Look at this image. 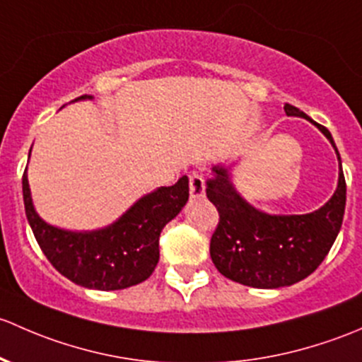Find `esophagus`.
I'll use <instances>...</instances> for the list:
<instances>
[{
    "instance_id": "obj_1",
    "label": "esophagus",
    "mask_w": 362,
    "mask_h": 362,
    "mask_svg": "<svg viewBox=\"0 0 362 362\" xmlns=\"http://www.w3.org/2000/svg\"><path fill=\"white\" fill-rule=\"evenodd\" d=\"M189 197L192 199L206 197V181L199 174H189Z\"/></svg>"
}]
</instances>
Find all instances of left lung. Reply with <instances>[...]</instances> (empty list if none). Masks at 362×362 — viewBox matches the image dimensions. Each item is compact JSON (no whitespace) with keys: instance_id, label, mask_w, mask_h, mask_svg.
<instances>
[{"instance_id":"obj_1","label":"left lung","mask_w":362,"mask_h":362,"mask_svg":"<svg viewBox=\"0 0 362 362\" xmlns=\"http://www.w3.org/2000/svg\"><path fill=\"white\" fill-rule=\"evenodd\" d=\"M284 111L288 117L310 122L329 141L338 158V185L317 211L270 214L247 202L237 189L233 167L238 160L212 165L206 193L219 212V225L211 238L212 263L226 279L249 288L277 289L307 279L326 258L344 221L347 186L333 136L291 104H286Z\"/></svg>"}]
</instances>
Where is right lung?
Returning a JSON list of instances; mask_svg holds the SVG:
<instances>
[{
    "mask_svg": "<svg viewBox=\"0 0 362 362\" xmlns=\"http://www.w3.org/2000/svg\"><path fill=\"white\" fill-rule=\"evenodd\" d=\"M87 99L94 98L81 95L71 103ZM22 195L33 233L55 270L81 288L117 291L153 274L160 259V233L186 206L189 186L188 177L182 176L176 185L160 186L137 199L110 225L81 232L50 225L36 212L28 169L22 177Z\"/></svg>",
    "mask_w": 362,
    "mask_h": 362,
    "instance_id": "1",
    "label": "right lung"
}]
</instances>
